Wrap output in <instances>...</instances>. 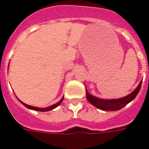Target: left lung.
<instances>
[{
  "instance_id": "obj_1",
  "label": "left lung",
  "mask_w": 149,
  "mask_h": 149,
  "mask_svg": "<svg viewBox=\"0 0 149 149\" xmlns=\"http://www.w3.org/2000/svg\"><path fill=\"white\" fill-rule=\"evenodd\" d=\"M141 83L142 81L140 82L139 86H137L136 89L133 92H132L130 95H128L127 96L118 99V100H101L99 98L93 96L91 95L88 93V91L86 89V99L89 101L90 103L95 107H96L98 108H100L101 110L103 111H117L120 110L121 108H123V107H125L127 103H130L131 101L136 97L137 94L140 91V87H141Z\"/></svg>"
}]
</instances>
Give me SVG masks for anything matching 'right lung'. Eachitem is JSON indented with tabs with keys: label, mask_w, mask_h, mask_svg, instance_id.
I'll list each match as a JSON object with an SVG mask.
<instances>
[{
	"label": "right lung",
	"mask_w": 149,
	"mask_h": 149,
	"mask_svg": "<svg viewBox=\"0 0 149 149\" xmlns=\"http://www.w3.org/2000/svg\"><path fill=\"white\" fill-rule=\"evenodd\" d=\"M63 98L62 99V100H60L59 102H58L57 103H55V104H54V105H52V106L50 107H46V108H39V107H32V106H29V105H27V104H26V103H22V102H21V103L24 105L25 107H26L27 108H29V109H32V110H34V111H50L52 110V109H54V108H55V107H57L58 106V105H60V103L63 102Z\"/></svg>",
	"instance_id": "add662e5"
}]
</instances>
